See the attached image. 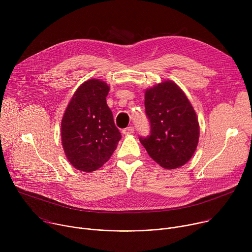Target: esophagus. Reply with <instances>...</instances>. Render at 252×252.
I'll return each mask as SVG.
<instances>
[{"label":"esophagus","mask_w":252,"mask_h":252,"mask_svg":"<svg viewBox=\"0 0 252 252\" xmlns=\"http://www.w3.org/2000/svg\"><path fill=\"white\" fill-rule=\"evenodd\" d=\"M133 131H134V127L133 126H127V127L123 129V133L124 134H129V133H132Z\"/></svg>","instance_id":"obj_1"}]
</instances>
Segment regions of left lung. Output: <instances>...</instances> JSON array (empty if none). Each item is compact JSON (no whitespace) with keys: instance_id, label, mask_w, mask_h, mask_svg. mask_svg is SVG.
<instances>
[{"instance_id":"left-lung-1","label":"left lung","mask_w":252,"mask_h":252,"mask_svg":"<svg viewBox=\"0 0 252 252\" xmlns=\"http://www.w3.org/2000/svg\"><path fill=\"white\" fill-rule=\"evenodd\" d=\"M146 115L151 133L139 136L149 156L160 166L173 169L193 156L199 137L196 114L185 93L168 81L147 90Z\"/></svg>"}]
</instances>
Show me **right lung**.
I'll list each match as a JSON object with an SVG mask.
<instances>
[{
    "label": "right lung",
    "mask_w": 252,
    "mask_h": 252,
    "mask_svg": "<svg viewBox=\"0 0 252 252\" xmlns=\"http://www.w3.org/2000/svg\"><path fill=\"white\" fill-rule=\"evenodd\" d=\"M110 88L99 80L84 83L71 97L62 120V143L68 161L94 171L110 159L122 138L106 104Z\"/></svg>",
    "instance_id": "right-lung-1"
}]
</instances>
